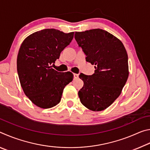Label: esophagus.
<instances>
[{
	"mask_svg": "<svg viewBox=\"0 0 150 150\" xmlns=\"http://www.w3.org/2000/svg\"><path fill=\"white\" fill-rule=\"evenodd\" d=\"M74 78L75 79L79 78V74H77V73H74Z\"/></svg>",
	"mask_w": 150,
	"mask_h": 150,
	"instance_id": "1",
	"label": "esophagus"
}]
</instances>
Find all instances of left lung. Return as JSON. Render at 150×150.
Segmentation results:
<instances>
[{"label": "left lung", "instance_id": "left-lung-1", "mask_svg": "<svg viewBox=\"0 0 150 150\" xmlns=\"http://www.w3.org/2000/svg\"><path fill=\"white\" fill-rule=\"evenodd\" d=\"M75 38L95 65L92 75L81 73L83 87L78 95L81 103L93 111L110 106L120 96L129 75L128 54L120 40L102 29L75 32Z\"/></svg>", "mask_w": 150, "mask_h": 150}]
</instances>
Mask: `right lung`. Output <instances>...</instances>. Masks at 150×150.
<instances>
[{"mask_svg": "<svg viewBox=\"0 0 150 150\" xmlns=\"http://www.w3.org/2000/svg\"><path fill=\"white\" fill-rule=\"evenodd\" d=\"M73 35L74 32L44 29L28 35L20 45L17 56L20 85L25 95L40 108L57 105L65 87L73 80L72 73L58 72L51 65L59 59Z\"/></svg>", "mask_w": 150, "mask_h": 150, "instance_id": "add662e5", "label": "right lung"}]
</instances>
